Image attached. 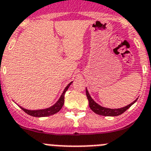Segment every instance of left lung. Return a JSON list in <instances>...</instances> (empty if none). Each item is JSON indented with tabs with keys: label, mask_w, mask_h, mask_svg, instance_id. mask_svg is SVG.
Masks as SVG:
<instances>
[{
	"label": "left lung",
	"mask_w": 151,
	"mask_h": 151,
	"mask_svg": "<svg viewBox=\"0 0 151 151\" xmlns=\"http://www.w3.org/2000/svg\"><path fill=\"white\" fill-rule=\"evenodd\" d=\"M86 96H87L90 109L94 113L97 114L106 116H116L122 114L124 113L126 110L129 109L134 103H135V101H136L137 99H135L133 102H132L131 104H129V105H126V107H123V108H116V109H111V108H104V107H102V106L99 105V104H97V103L92 99V97H91L90 95H89V92H88L86 88Z\"/></svg>",
	"instance_id": "1"
}]
</instances>
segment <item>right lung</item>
Segmentation results:
<instances>
[{
  "label": "right lung",
  "mask_w": 151,
  "mask_h": 151,
  "mask_svg": "<svg viewBox=\"0 0 151 151\" xmlns=\"http://www.w3.org/2000/svg\"><path fill=\"white\" fill-rule=\"evenodd\" d=\"M72 82H70V83L66 86L65 89H64L62 94L61 95L60 98H59V100L55 102V104H54L53 105L50 107V108H46V109L40 110H28L25 109V108H23L22 107L19 106L20 108L25 111L26 114H28V115H31V116H36V117H43V116H50V115L55 114L58 113L61 109H62V106H63L64 104V101H65V93L66 91L68 90V89L69 88L70 84L72 83Z\"/></svg>",
  "instance_id": "add662e5"
}]
</instances>
